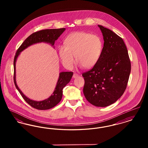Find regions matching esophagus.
<instances>
[{
	"label": "esophagus",
	"instance_id": "obj_1",
	"mask_svg": "<svg viewBox=\"0 0 148 148\" xmlns=\"http://www.w3.org/2000/svg\"><path fill=\"white\" fill-rule=\"evenodd\" d=\"M78 74H76V73H75V74H73V78H76V77H78Z\"/></svg>",
	"mask_w": 148,
	"mask_h": 148
}]
</instances>
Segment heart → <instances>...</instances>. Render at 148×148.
Segmentation results:
<instances>
[{
    "label": "heart",
    "mask_w": 148,
    "mask_h": 148,
    "mask_svg": "<svg viewBox=\"0 0 148 148\" xmlns=\"http://www.w3.org/2000/svg\"><path fill=\"white\" fill-rule=\"evenodd\" d=\"M64 44L58 47V53L62 64L68 69L73 67L75 58L80 66L85 69L91 68L98 62L103 49L100 36L85 32L69 34Z\"/></svg>",
    "instance_id": "obj_1"
}]
</instances>
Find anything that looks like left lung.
I'll use <instances>...</instances> for the list:
<instances>
[{
    "label": "left lung",
    "mask_w": 148,
    "mask_h": 148,
    "mask_svg": "<svg viewBox=\"0 0 148 148\" xmlns=\"http://www.w3.org/2000/svg\"><path fill=\"white\" fill-rule=\"evenodd\" d=\"M104 47L98 62L83 73V93L93 106L106 107L115 103L127 88L131 63L123 39L109 29L98 25Z\"/></svg>",
    "instance_id": "obj_1"
}]
</instances>
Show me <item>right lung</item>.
<instances>
[{
  "instance_id": "right-lung-1",
  "label": "right lung",
  "mask_w": 148,
  "mask_h": 148,
  "mask_svg": "<svg viewBox=\"0 0 148 148\" xmlns=\"http://www.w3.org/2000/svg\"><path fill=\"white\" fill-rule=\"evenodd\" d=\"M65 28L51 29L42 30L35 32L28 37L21 44L17 50L14 59V82L15 87L21 94L25 101L33 108L38 110H47L56 106L62 100L63 95V89L71 81L73 75V72L66 71L61 72L59 74V79L56 84V89L53 94L44 100L37 101L27 98L19 89L16 83L15 79V63L16 59L20 53L31 45L38 42H45L49 43L51 45H54L55 41L65 31Z\"/></svg>"
}]
</instances>
